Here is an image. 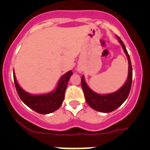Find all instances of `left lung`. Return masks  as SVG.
Instances as JSON below:
<instances>
[{"instance_id": "left-lung-1", "label": "left lung", "mask_w": 150, "mask_h": 150, "mask_svg": "<svg viewBox=\"0 0 150 150\" xmlns=\"http://www.w3.org/2000/svg\"><path fill=\"white\" fill-rule=\"evenodd\" d=\"M119 42L121 43L125 53L126 54L128 60V79L122 87L118 91L113 93L108 94V95H99L95 93L85 82L84 76L81 78L82 88L84 92L85 98L86 100L87 104L94 110L102 112H110L116 110L119 107L122 105L126 100L129 95L130 90L132 88V66L130 60L129 55L128 53L125 44L119 37Z\"/></svg>"}]
</instances>
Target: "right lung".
I'll return each instance as SVG.
<instances>
[{"mask_svg": "<svg viewBox=\"0 0 150 150\" xmlns=\"http://www.w3.org/2000/svg\"><path fill=\"white\" fill-rule=\"evenodd\" d=\"M73 72L71 71L66 73L62 76L58 84L57 88L50 93L44 95H34L24 91L18 84L13 71L14 83L21 100L30 109L40 114H48L58 110L63 103L64 98V93L67 88V83L71 78Z\"/></svg>", "mask_w": 150, "mask_h": 150, "instance_id": "right-lung-1", "label": "right lung"}]
</instances>
